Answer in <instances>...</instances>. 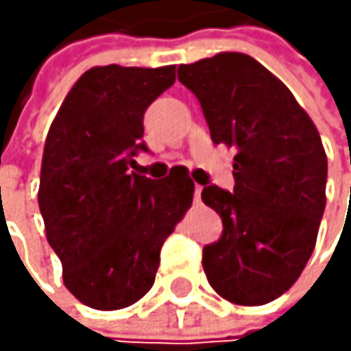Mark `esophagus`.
<instances>
[{
	"mask_svg": "<svg viewBox=\"0 0 351 351\" xmlns=\"http://www.w3.org/2000/svg\"><path fill=\"white\" fill-rule=\"evenodd\" d=\"M199 195H202V185H195V189H193V199L199 202Z\"/></svg>",
	"mask_w": 351,
	"mask_h": 351,
	"instance_id": "obj_1",
	"label": "esophagus"
}]
</instances>
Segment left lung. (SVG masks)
I'll list each match as a JSON object with an SVG mask.
<instances>
[{"instance_id": "8db88e82", "label": "left lung", "mask_w": 351, "mask_h": 351, "mask_svg": "<svg viewBox=\"0 0 351 351\" xmlns=\"http://www.w3.org/2000/svg\"><path fill=\"white\" fill-rule=\"evenodd\" d=\"M215 145L236 149L234 193L202 191L223 236L204 246L210 287L236 305L285 295L312 257L326 206V154L312 117L271 71L242 52L179 66Z\"/></svg>"}]
</instances>
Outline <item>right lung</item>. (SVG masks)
<instances>
[{"mask_svg":"<svg viewBox=\"0 0 351 351\" xmlns=\"http://www.w3.org/2000/svg\"><path fill=\"white\" fill-rule=\"evenodd\" d=\"M174 84V64L92 66L64 97L46 136L39 210L69 293L92 309H122L156 282L160 248L193 202L174 168L160 183L132 170L143 113Z\"/></svg>","mask_w":351,"mask_h":351,"instance_id":"right-lung-1","label":"right lung"}]
</instances>
